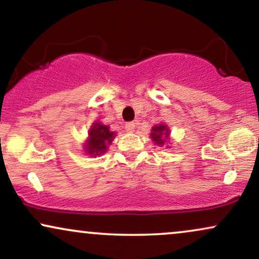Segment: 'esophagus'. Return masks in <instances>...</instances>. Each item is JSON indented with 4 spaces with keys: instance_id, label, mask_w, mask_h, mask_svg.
I'll use <instances>...</instances> for the list:
<instances>
[{
    "instance_id": "34e87169",
    "label": "esophagus",
    "mask_w": 259,
    "mask_h": 259,
    "mask_svg": "<svg viewBox=\"0 0 259 259\" xmlns=\"http://www.w3.org/2000/svg\"><path fill=\"white\" fill-rule=\"evenodd\" d=\"M124 128H126V131L128 133H133V132H135V130H136V123L135 122L126 123V127H124Z\"/></svg>"
}]
</instances>
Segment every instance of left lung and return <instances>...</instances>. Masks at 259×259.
Here are the masks:
<instances>
[{
    "label": "left lung",
    "instance_id": "obj_1",
    "mask_svg": "<svg viewBox=\"0 0 259 259\" xmlns=\"http://www.w3.org/2000/svg\"><path fill=\"white\" fill-rule=\"evenodd\" d=\"M169 135H171V131H169L168 126L165 122H161L156 126H154L151 128V133H150V138L156 145H166L167 148H169Z\"/></svg>",
    "mask_w": 259,
    "mask_h": 259
}]
</instances>
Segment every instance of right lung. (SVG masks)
Returning <instances> with one entry per match:
<instances>
[{
  "label": "right lung",
  "instance_id": "obj_1",
  "mask_svg": "<svg viewBox=\"0 0 259 259\" xmlns=\"http://www.w3.org/2000/svg\"><path fill=\"white\" fill-rule=\"evenodd\" d=\"M115 137L116 133L110 131L108 126L96 121L88 130L87 139L83 143V151L92 157L100 156L106 153Z\"/></svg>",
  "mask_w": 259,
  "mask_h": 259
}]
</instances>
